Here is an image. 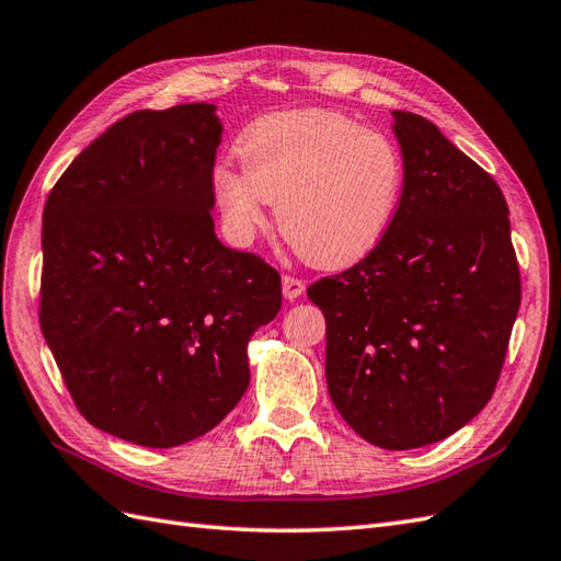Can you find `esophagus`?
Returning a JSON list of instances; mask_svg holds the SVG:
<instances>
[{
  "instance_id": "1",
  "label": "esophagus",
  "mask_w": 561,
  "mask_h": 561,
  "mask_svg": "<svg viewBox=\"0 0 561 561\" xmlns=\"http://www.w3.org/2000/svg\"><path fill=\"white\" fill-rule=\"evenodd\" d=\"M282 291H284L286 300H296L300 294L306 291V282L298 279V277H291V275H284Z\"/></svg>"
}]
</instances>
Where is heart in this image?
<instances>
[{"label":"heart","instance_id":"1","mask_svg":"<svg viewBox=\"0 0 561 561\" xmlns=\"http://www.w3.org/2000/svg\"><path fill=\"white\" fill-rule=\"evenodd\" d=\"M241 172L220 165L213 190L237 239L277 225L291 249L320 267L348 265L391 227L405 186L396 144L334 111L306 108L253 123L237 144Z\"/></svg>","mask_w":561,"mask_h":561}]
</instances>
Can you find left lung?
I'll return each mask as SVG.
<instances>
[{
  "instance_id": "obj_1",
  "label": "left lung",
  "mask_w": 561,
  "mask_h": 561,
  "mask_svg": "<svg viewBox=\"0 0 561 561\" xmlns=\"http://www.w3.org/2000/svg\"><path fill=\"white\" fill-rule=\"evenodd\" d=\"M405 186L360 263L308 286L327 320V386L357 436L412 450L491 400L522 304L497 182L417 113L393 111Z\"/></svg>"
}]
</instances>
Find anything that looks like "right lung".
Segmentation results:
<instances>
[{
    "label": "right lung",
    "instance_id": "obj_1",
    "mask_svg": "<svg viewBox=\"0 0 561 561\" xmlns=\"http://www.w3.org/2000/svg\"><path fill=\"white\" fill-rule=\"evenodd\" d=\"M213 104L135 111L54 184L42 215L39 324L82 417L144 448L218 426L249 389V339L282 279L222 247Z\"/></svg>",
    "mask_w": 561,
    "mask_h": 561
}]
</instances>
